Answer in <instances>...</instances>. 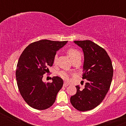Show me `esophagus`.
Instances as JSON below:
<instances>
[{
    "instance_id": "esophagus-1",
    "label": "esophagus",
    "mask_w": 126,
    "mask_h": 126,
    "mask_svg": "<svg viewBox=\"0 0 126 126\" xmlns=\"http://www.w3.org/2000/svg\"><path fill=\"white\" fill-rule=\"evenodd\" d=\"M68 85H69V83H66V82H64V84H63V87H68Z\"/></svg>"
}]
</instances>
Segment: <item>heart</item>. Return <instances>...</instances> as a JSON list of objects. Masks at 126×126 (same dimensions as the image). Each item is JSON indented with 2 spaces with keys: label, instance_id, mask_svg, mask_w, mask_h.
<instances>
[{
  "label": "heart",
  "instance_id": "1",
  "mask_svg": "<svg viewBox=\"0 0 126 126\" xmlns=\"http://www.w3.org/2000/svg\"><path fill=\"white\" fill-rule=\"evenodd\" d=\"M67 54L69 55V58H71V60H73L74 59H75V58H76L78 57H81V54L80 52L75 49H68V51H67ZM56 59H57V55H55V57H54V63L55 62ZM59 76L64 80H68L69 79V75H68V74L66 71H60L59 72Z\"/></svg>",
  "mask_w": 126,
  "mask_h": 126
}]
</instances>
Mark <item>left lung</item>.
<instances>
[{
  "label": "left lung",
  "instance_id": "left-lung-1",
  "mask_svg": "<svg viewBox=\"0 0 126 126\" xmlns=\"http://www.w3.org/2000/svg\"><path fill=\"white\" fill-rule=\"evenodd\" d=\"M84 54L83 79L85 88L76 86L77 92L71 97L72 106L82 111L92 110L99 105L110 89L113 69L110 58L103 48L90 40L74 41Z\"/></svg>",
  "mask_w": 126,
  "mask_h": 126
}]
</instances>
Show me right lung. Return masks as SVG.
<instances>
[{
	"instance_id": "obj_1",
	"label": "right lung",
	"mask_w": 126,
	"mask_h": 126,
	"mask_svg": "<svg viewBox=\"0 0 126 126\" xmlns=\"http://www.w3.org/2000/svg\"><path fill=\"white\" fill-rule=\"evenodd\" d=\"M68 41L43 39L29 44L17 62L16 77L17 87L29 105L37 110L48 109L55 102L57 93L62 88V78L53 77L52 83L43 81V75L52 66L54 57Z\"/></svg>"
}]
</instances>
